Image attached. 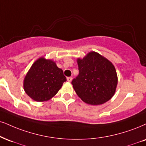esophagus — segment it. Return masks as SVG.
Masks as SVG:
<instances>
[{
	"instance_id": "34e87169",
	"label": "esophagus",
	"mask_w": 146,
	"mask_h": 146,
	"mask_svg": "<svg viewBox=\"0 0 146 146\" xmlns=\"http://www.w3.org/2000/svg\"><path fill=\"white\" fill-rule=\"evenodd\" d=\"M67 80H68V82H71L72 81V78H71V77H68Z\"/></svg>"
}]
</instances>
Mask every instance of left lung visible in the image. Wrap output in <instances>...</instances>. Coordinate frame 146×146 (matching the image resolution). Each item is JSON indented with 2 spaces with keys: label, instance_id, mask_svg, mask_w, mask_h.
Listing matches in <instances>:
<instances>
[{
  "label": "left lung",
  "instance_id": "8db88e82",
  "mask_svg": "<svg viewBox=\"0 0 146 146\" xmlns=\"http://www.w3.org/2000/svg\"><path fill=\"white\" fill-rule=\"evenodd\" d=\"M79 74L72 84L75 92L90 105L103 104L114 96L118 76L114 65L100 53L91 51L77 59Z\"/></svg>",
  "mask_w": 146,
  "mask_h": 146
}]
</instances>
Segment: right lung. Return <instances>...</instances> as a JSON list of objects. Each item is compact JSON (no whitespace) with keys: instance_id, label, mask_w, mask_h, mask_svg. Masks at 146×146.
I'll return each instance as SVG.
<instances>
[{"instance_id":"1","label":"right lung","mask_w":146,"mask_h":146,"mask_svg":"<svg viewBox=\"0 0 146 146\" xmlns=\"http://www.w3.org/2000/svg\"><path fill=\"white\" fill-rule=\"evenodd\" d=\"M66 81L64 72L56 63L44 57L32 65L23 80V89L30 98L42 102L51 100Z\"/></svg>"}]
</instances>
